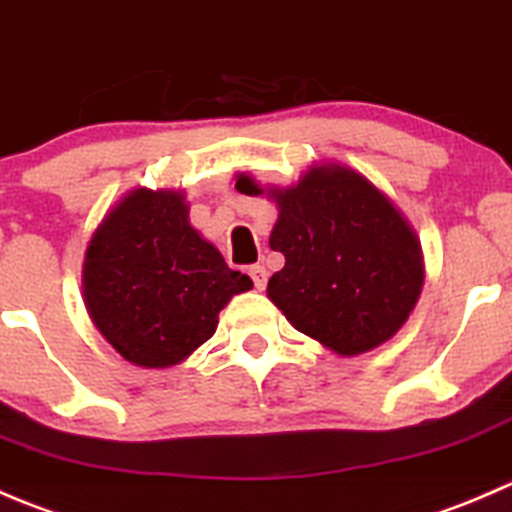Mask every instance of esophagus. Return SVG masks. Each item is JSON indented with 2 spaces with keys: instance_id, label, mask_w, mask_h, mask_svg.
<instances>
[{
  "instance_id": "1",
  "label": "esophagus",
  "mask_w": 512,
  "mask_h": 512,
  "mask_svg": "<svg viewBox=\"0 0 512 512\" xmlns=\"http://www.w3.org/2000/svg\"><path fill=\"white\" fill-rule=\"evenodd\" d=\"M249 276L254 278V286L258 288V291H263L266 288V281H268V271L263 266H251L249 268Z\"/></svg>"
}]
</instances>
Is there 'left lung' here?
<instances>
[{
  "instance_id": "8db88e82",
  "label": "left lung",
  "mask_w": 512,
  "mask_h": 512,
  "mask_svg": "<svg viewBox=\"0 0 512 512\" xmlns=\"http://www.w3.org/2000/svg\"><path fill=\"white\" fill-rule=\"evenodd\" d=\"M241 194L276 201L273 251L286 263L268 298L296 331L343 358L373 351L401 331L421 296L426 266L411 221L361 171L316 164L286 189L236 176Z\"/></svg>"
}]
</instances>
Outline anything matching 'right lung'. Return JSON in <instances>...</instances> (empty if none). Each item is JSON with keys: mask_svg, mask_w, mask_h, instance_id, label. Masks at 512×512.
<instances>
[{"mask_svg": "<svg viewBox=\"0 0 512 512\" xmlns=\"http://www.w3.org/2000/svg\"><path fill=\"white\" fill-rule=\"evenodd\" d=\"M82 288L89 318L121 358L171 368L214 336L221 308L254 281L191 226L181 191L139 186L91 234Z\"/></svg>", "mask_w": 512, "mask_h": 512, "instance_id": "1", "label": "right lung"}]
</instances>
